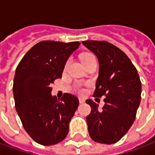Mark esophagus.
I'll list each match as a JSON object with an SVG mask.
<instances>
[{
    "mask_svg": "<svg viewBox=\"0 0 155 155\" xmlns=\"http://www.w3.org/2000/svg\"><path fill=\"white\" fill-rule=\"evenodd\" d=\"M79 101H80V103H84V102H85V99L80 97V98H79Z\"/></svg>",
    "mask_w": 155,
    "mask_h": 155,
    "instance_id": "34e87169",
    "label": "esophagus"
}]
</instances>
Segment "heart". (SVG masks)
<instances>
[{"mask_svg": "<svg viewBox=\"0 0 155 155\" xmlns=\"http://www.w3.org/2000/svg\"><path fill=\"white\" fill-rule=\"evenodd\" d=\"M93 59H96V56H95V54H92V53H91V52H85V53H84V54H82L81 55V60L83 64H86V63L89 62V61H91V60H93ZM69 63H70V60H67L64 67H67V65L69 64ZM79 91H80V92H82V90L80 89Z\"/></svg>", "mask_w": 155, "mask_h": 155, "instance_id": "1", "label": "heart"}]
</instances>
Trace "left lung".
Returning <instances> with one entry per match:
<instances>
[{
  "mask_svg": "<svg viewBox=\"0 0 155 155\" xmlns=\"http://www.w3.org/2000/svg\"><path fill=\"white\" fill-rule=\"evenodd\" d=\"M96 55L99 76L94 97L106 96L102 110L93 101L86 100L91 108L86 117L92 140L111 144L118 142L133 125L141 101V81L137 69L120 48L107 41H83Z\"/></svg>",
  "mask_w": 155,
  "mask_h": 155,
  "instance_id": "obj_1",
  "label": "left lung"
}]
</instances>
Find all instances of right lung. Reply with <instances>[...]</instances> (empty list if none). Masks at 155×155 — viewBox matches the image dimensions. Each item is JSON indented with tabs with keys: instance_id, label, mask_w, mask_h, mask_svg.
Returning a JSON list of instances; mask_svg holds the SVG:
<instances>
[{
	"instance_id": "right-lung-1",
	"label": "right lung",
	"mask_w": 155,
	"mask_h": 155,
	"mask_svg": "<svg viewBox=\"0 0 155 155\" xmlns=\"http://www.w3.org/2000/svg\"><path fill=\"white\" fill-rule=\"evenodd\" d=\"M80 44L41 41L27 52L16 69L15 107L26 132L39 144H56L69 133L79 100L70 93L57 100L51 96L50 85L62 77L66 60Z\"/></svg>"
}]
</instances>
